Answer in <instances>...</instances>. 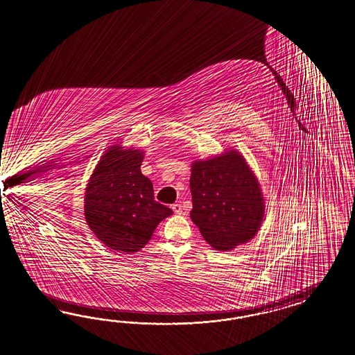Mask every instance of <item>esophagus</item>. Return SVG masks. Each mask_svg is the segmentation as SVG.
Listing matches in <instances>:
<instances>
[{
  "label": "esophagus",
  "instance_id": "1",
  "mask_svg": "<svg viewBox=\"0 0 355 355\" xmlns=\"http://www.w3.org/2000/svg\"><path fill=\"white\" fill-rule=\"evenodd\" d=\"M172 209H173V211L175 214H182L181 204H174V205H172Z\"/></svg>",
  "mask_w": 355,
  "mask_h": 355
}]
</instances>
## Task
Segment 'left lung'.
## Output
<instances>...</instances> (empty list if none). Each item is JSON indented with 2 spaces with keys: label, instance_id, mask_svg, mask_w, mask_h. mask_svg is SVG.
Here are the masks:
<instances>
[{
  "label": "left lung",
  "instance_id": "8db88e82",
  "mask_svg": "<svg viewBox=\"0 0 355 355\" xmlns=\"http://www.w3.org/2000/svg\"><path fill=\"white\" fill-rule=\"evenodd\" d=\"M192 222L216 250H234L258 234L264 218L259 181L237 150L191 165Z\"/></svg>",
  "mask_w": 355,
  "mask_h": 355
}]
</instances>
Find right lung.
Masks as SVG:
<instances>
[{
  "label": "right lung",
  "instance_id": "1",
  "mask_svg": "<svg viewBox=\"0 0 355 355\" xmlns=\"http://www.w3.org/2000/svg\"><path fill=\"white\" fill-rule=\"evenodd\" d=\"M144 153L135 147H109L87 183V225L115 251L141 250L157 225L173 214L154 200L153 183L141 173Z\"/></svg>",
  "mask_w": 355,
  "mask_h": 355
}]
</instances>
